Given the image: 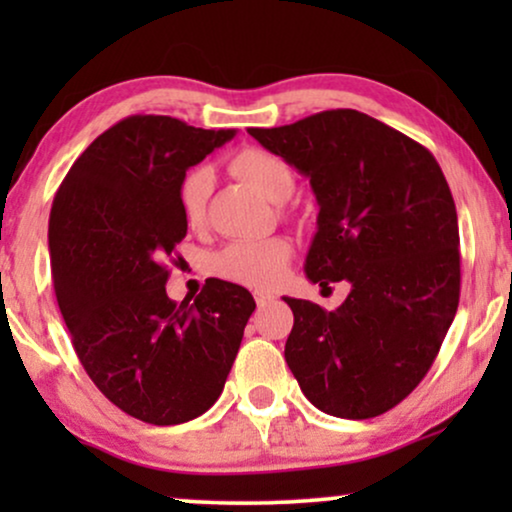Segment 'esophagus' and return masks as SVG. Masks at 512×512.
<instances>
[{
	"label": "esophagus",
	"instance_id": "1",
	"mask_svg": "<svg viewBox=\"0 0 512 512\" xmlns=\"http://www.w3.org/2000/svg\"><path fill=\"white\" fill-rule=\"evenodd\" d=\"M274 295H271V292H264V290H257L255 292V302H257V306H269V304H274Z\"/></svg>",
	"mask_w": 512,
	"mask_h": 512
}]
</instances>
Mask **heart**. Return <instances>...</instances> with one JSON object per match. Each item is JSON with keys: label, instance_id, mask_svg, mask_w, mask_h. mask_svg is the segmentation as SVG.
<instances>
[{"label": "heart", "instance_id": "b5f03b06", "mask_svg": "<svg viewBox=\"0 0 512 512\" xmlns=\"http://www.w3.org/2000/svg\"><path fill=\"white\" fill-rule=\"evenodd\" d=\"M229 170L245 185L267 196L271 201L288 199L295 189V173L290 163L269 149L243 147L229 159ZM213 177L208 168L187 170L177 189V201L189 227L206 222V206ZM292 262V243L283 236L262 238V241H234L213 257V271L231 283L248 288H274L288 274Z\"/></svg>", "mask_w": 512, "mask_h": 512}]
</instances>
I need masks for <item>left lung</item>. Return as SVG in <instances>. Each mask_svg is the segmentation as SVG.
Masks as SVG:
<instances>
[{"mask_svg":"<svg viewBox=\"0 0 512 512\" xmlns=\"http://www.w3.org/2000/svg\"><path fill=\"white\" fill-rule=\"evenodd\" d=\"M248 133L316 194L306 278L351 283L335 311L285 297L295 316L288 367L325 414L379 417L426 377L459 306V222L445 175L424 145L356 109Z\"/></svg>","mask_w":512,"mask_h":512,"instance_id":"8db88e82","label":"left lung"}]
</instances>
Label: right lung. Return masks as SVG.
Wrapping results in <instances>:
<instances>
[{
	"instance_id": "obj_1",
	"label": "right lung",
	"mask_w": 512,
	"mask_h": 512,
	"mask_svg": "<svg viewBox=\"0 0 512 512\" xmlns=\"http://www.w3.org/2000/svg\"><path fill=\"white\" fill-rule=\"evenodd\" d=\"M234 135L133 114L86 147L53 199L51 276L74 351L109 403L145 424L215 405L255 311L220 278L194 302L166 295V262L187 236L180 180Z\"/></svg>"
}]
</instances>
